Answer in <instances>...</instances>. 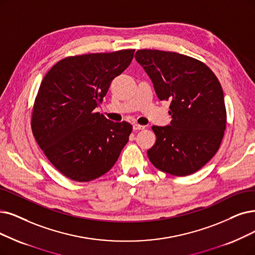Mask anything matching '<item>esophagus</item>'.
<instances>
[{
	"instance_id": "1",
	"label": "esophagus",
	"mask_w": 255,
	"mask_h": 255,
	"mask_svg": "<svg viewBox=\"0 0 255 255\" xmlns=\"http://www.w3.org/2000/svg\"><path fill=\"white\" fill-rule=\"evenodd\" d=\"M133 128H134V130H140V129H144V128H145V127H144V126H140V125L135 124V125L133 126Z\"/></svg>"
}]
</instances>
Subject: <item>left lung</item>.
<instances>
[{
    "label": "left lung",
    "mask_w": 255,
    "mask_h": 255,
    "mask_svg": "<svg viewBox=\"0 0 255 255\" xmlns=\"http://www.w3.org/2000/svg\"><path fill=\"white\" fill-rule=\"evenodd\" d=\"M135 57L158 98L170 101V126L151 128L157 140L147 150L148 159L169 175H191L216 155L225 133L220 81L204 63L177 52L142 49Z\"/></svg>",
    "instance_id": "1"
}]
</instances>
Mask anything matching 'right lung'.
<instances>
[{
	"instance_id": "obj_1",
	"label": "right lung",
	"mask_w": 255,
	"mask_h": 255,
	"mask_svg": "<svg viewBox=\"0 0 255 255\" xmlns=\"http://www.w3.org/2000/svg\"><path fill=\"white\" fill-rule=\"evenodd\" d=\"M134 52L69 56L42 80L32 110V133L48 160L67 178L89 182L101 177L128 143L131 125L113 122L94 110Z\"/></svg>"
}]
</instances>
